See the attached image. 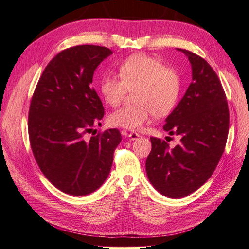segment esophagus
Returning a JSON list of instances; mask_svg holds the SVG:
<instances>
[{
	"label": "esophagus",
	"mask_w": 249,
	"mask_h": 249,
	"mask_svg": "<svg viewBox=\"0 0 249 249\" xmlns=\"http://www.w3.org/2000/svg\"><path fill=\"white\" fill-rule=\"evenodd\" d=\"M128 138L130 139V140H136V139H138L139 138V134H137V133H130V134H128Z\"/></svg>",
	"instance_id": "esophagus-1"
}]
</instances>
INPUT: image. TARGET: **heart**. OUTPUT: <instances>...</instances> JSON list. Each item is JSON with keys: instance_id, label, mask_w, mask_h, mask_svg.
Instances as JSON below:
<instances>
[{"instance_id": "obj_1", "label": "heart", "mask_w": 249, "mask_h": 249, "mask_svg": "<svg viewBox=\"0 0 249 249\" xmlns=\"http://www.w3.org/2000/svg\"><path fill=\"white\" fill-rule=\"evenodd\" d=\"M119 76H104L99 92L110 106H118L134 91L135 104L123 106L109 115V123L116 127L137 129L153 114L166 116L176 108L182 92V78L161 61L143 53L126 59L119 66Z\"/></svg>"}]
</instances>
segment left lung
<instances>
[{
	"label": "left lung",
	"instance_id": "left-lung-1",
	"mask_svg": "<svg viewBox=\"0 0 249 249\" xmlns=\"http://www.w3.org/2000/svg\"><path fill=\"white\" fill-rule=\"evenodd\" d=\"M192 64L193 81L166 119L163 130L181 137L173 149L151 137L145 170L151 184L169 198H183L208 181L225 151L229 109L218 76L202 57L179 49Z\"/></svg>",
	"mask_w": 249,
	"mask_h": 249
}]
</instances>
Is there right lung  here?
<instances>
[{"label": "right lung", "mask_w": 249, "mask_h": 249, "mask_svg": "<svg viewBox=\"0 0 249 249\" xmlns=\"http://www.w3.org/2000/svg\"><path fill=\"white\" fill-rule=\"evenodd\" d=\"M111 54L109 48L94 45L61 51L46 66L32 96L31 149L44 176L63 193L86 196L102 186L122 140L116 128L86 136L105 113L92 82L95 70Z\"/></svg>", "instance_id": "right-lung-1"}]
</instances>
